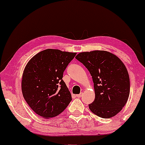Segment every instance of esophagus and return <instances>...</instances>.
Instances as JSON below:
<instances>
[{
    "mask_svg": "<svg viewBox=\"0 0 145 145\" xmlns=\"http://www.w3.org/2000/svg\"><path fill=\"white\" fill-rule=\"evenodd\" d=\"M82 95H83V93H80V94H78V95H76V97H78V98H80V97H81L82 96Z\"/></svg>",
    "mask_w": 145,
    "mask_h": 145,
    "instance_id": "esophagus-1",
    "label": "esophagus"
}]
</instances>
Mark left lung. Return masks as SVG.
Listing matches in <instances>:
<instances>
[{
	"mask_svg": "<svg viewBox=\"0 0 145 145\" xmlns=\"http://www.w3.org/2000/svg\"><path fill=\"white\" fill-rule=\"evenodd\" d=\"M92 76L95 100L89 105L93 113L104 119L117 114L127 103L130 91L127 68L118 56L104 50L83 52L76 56Z\"/></svg>",
	"mask_w": 145,
	"mask_h": 145,
	"instance_id": "1",
	"label": "left lung"
}]
</instances>
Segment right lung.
Instances as JSON below:
<instances>
[{"label":"right lung","mask_w":145,"mask_h":145,"mask_svg":"<svg viewBox=\"0 0 145 145\" xmlns=\"http://www.w3.org/2000/svg\"><path fill=\"white\" fill-rule=\"evenodd\" d=\"M76 52L47 49L26 64L22 78V92L31 108L44 119L59 115L71 101L63 75Z\"/></svg>","instance_id":"add662e5"}]
</instances>
